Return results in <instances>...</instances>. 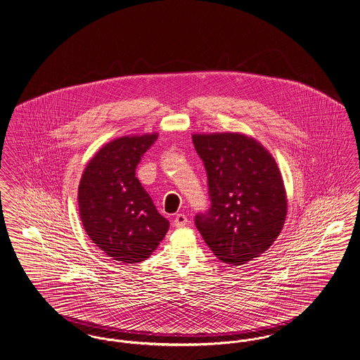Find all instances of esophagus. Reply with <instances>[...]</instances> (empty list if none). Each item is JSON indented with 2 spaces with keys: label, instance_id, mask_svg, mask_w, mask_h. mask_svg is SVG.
I'll list each match as a JSON object with an SVG mask.
<instances>
[{
  "label": "esophagus",
  "instance_id": "34e87169",
  "mask_svg": "<svg viewBox=\"0 0 360 360\" xmlns=\"http://www.w3.org/2000/svg\"><path fill=\"white\" fill-rule=\"evenodd\" d=\"M186 224L187 217L185 216V214H182V213L176 214L175 218H174V226H175V228H184Z\"/></svg>",
  "mask_w": 360,
  "mask_h": 360
}]
</instances>
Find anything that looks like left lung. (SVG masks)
<instances>
[{"label":"left lung","instance_id":"obj_1","mask_svg":"<svg viewBox=\"0 0 360 360\" xmlns=\"http://www.w3.org/2000/svg\"><path fill=\"white\" fill-rule=\"evenodd\" d=\"M207 173L212 207L195 226L217 259L241 266L265 253L283 231L287 191L272 154L241 132L193 134Z\"/></svg>","mask_w":360,"mask_h":360}]
</instances>
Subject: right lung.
Here are the masks:
<instances>
[{"instance_id":"obj_1","label":"right lung","mask_w":360,"mask_h":360,"mask_svg":"<svg viewBox=\"0 0 360 360\" xmlns=\"http://www.w3.org/2000/svg\"><path fill=\"white\" fill-rule=\"evenodd\" d=\"M158 132L126 135L89 159L77 190L79 214L91 241L123 264L148 259L169 231L135 169Z\"/></svg>"}]
</instances>
